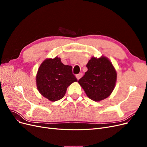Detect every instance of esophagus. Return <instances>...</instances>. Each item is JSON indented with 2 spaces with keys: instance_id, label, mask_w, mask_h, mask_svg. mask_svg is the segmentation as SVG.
<instances>
[{
  "instance_id": "esophagus-1",
  "label": "esophagus",
  "mask_w": 147,
  "mask_h": 147,
  "mask_svg": "<svg viewBox=\"0 0 147 147\" xmlns=\"http://www.w3.org/2000/svg\"><path fill=\"white\" fill-rule=\"evenodd\" d=\"M82 75H83V74H82V73H80V74H77V75H76L77 78L78 80H79L80 78L82 77Z\"/></svg>"
}]
</instances>
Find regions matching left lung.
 <instances>
[{"label": "left lung", "mask_w": 147, "mask_h": 147, "mask_svg": "<svg viewBox=\"0 0 147 147\" xmlns=\"http://www.w3.org/2000/svg\"><path fill=\"white\" fill-rule=\"evenodd\" d=\"M87 72L78 80L89 98L100 101L108 97L114 90L117 72L107 57H94L86 64Z\"/></svg>", "instance_id": "8db88e82"}]
</instances>
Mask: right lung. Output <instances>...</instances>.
Listing matches in <instances>:
<instances>
[{
  "instance_id": "obj_1",
  "label": "right lung",
  "mask_w": 147,
  "mask_h": 147,
  "mask_svg": "<svg viewBox=\"0 0 147 147\" xmlns=\"http://www.w3.org/2000/svg\"><path fill=\"white\" fill-rule=\"evenodd\" d=\"M77 79L72 74V67L64 65L61 59H47L39 67L36 76L38 91L50 101L61 99L67 88Z\"/></svg>"
}]
</instances>
